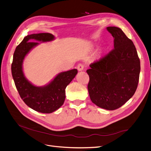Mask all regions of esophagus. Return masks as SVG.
Here are the masks:
<instances>
[{
	"mask_svg": "<svg viewBox=\"0 0 151 151\" xmlns=\"http://www.w3.org/2000/svg\"><path fill=\"white\" fill-rule=\"evenodd\" d=\"M84 65L83 64H82V63H80V64H78V66H77V69H78V71H82V70H83V69H84Z\"/></svg>",
	"mask_w": 151,
	"mask_h": 151,
	"instance_id": "obj_1",
	"label": "esophagus"
}]
</instances>
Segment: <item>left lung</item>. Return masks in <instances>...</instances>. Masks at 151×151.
Instances as JSON below:
<instances>
[{
	"label": "left lung",
	"mask_w": 151,
	"mask_h": 151,
	"mask_svg": "<svg viewBox=\"0 0 151 151\" xmlns=\"http://www.w3.org/2000/svg\"><path fill=\"white\" fill-rule=\"evenodd\" d=\"M114 38V48L90 65L88 90L98 107L114 110L135 93L141 70L140 60L133 42L118 27H108Z\"/></svg>",
	"instance_id": "obj_1"
}]
</instances>
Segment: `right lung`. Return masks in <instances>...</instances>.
Returning <instances> with one entry per match:
<instances>
[{
    "mask_svg": "<svg viewBox=\"0 0 151 151\" xmlns=\"http://www.w3.org/2000/svg\"><path fill=\"white\" fill-rule=\"evenodd\" d=\"M54 39L55 37L49 33L26 36L15 48L11 66L13 79L20 96L28 106L42 113H52L63 105L66 87L78 73L76 69L60 73L51 82L43 86L33 85L26 78L22 68L25 56L38 45L37 42H47Z\"/></svg>",
    "mask_w": 151,
    "mask_h": 151,
    "instance_id": "1",
    "label": "right lung"
}]
</instances>
